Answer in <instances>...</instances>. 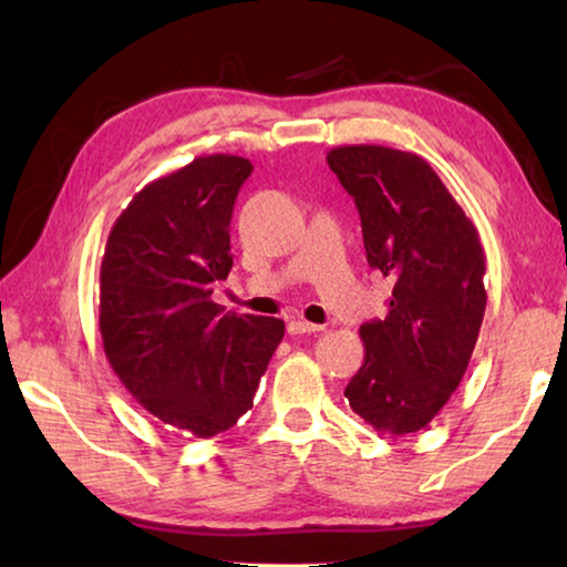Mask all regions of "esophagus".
<instances>
[{"label": "esophagus", "instance_id": "1", "mask_svg": "<svg viewBox=\"0 0 567 567\" xmlns=\"http://www.w3.org/2000/svg\"><path fill=\"white\" fill-rule=\"evenodd\" d=\"M324 328L322 324H312L307 320H290V324H287V332L290 334H312V332H322Z\"/></svg>", "mask_w": 567, "mask_h": 567}]
</instances>
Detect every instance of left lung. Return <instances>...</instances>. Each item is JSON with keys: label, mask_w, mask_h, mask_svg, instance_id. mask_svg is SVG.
Segmentation results:
<instances>
[{"label": "left lung", "mask_w": 567, "mask_h": 567, "mask_svg": "<svg viewBox=\"0 0 567 567\" xmlns=\"http://www.w3.org/2000/svg\"><path fill=\"white\" fill-rule=\"evenodd\" d=\"M328 165L358 207L370 267L392 280L385 318L360 328L364 362L344 398L382 433H417L473 354L487 302L483 245L443 179L412 152L334 147Z\"/></svg>", "instance_id": "obj_1"}]
</instances>
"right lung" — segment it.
Segmentation results:
<instances>
[{
  "mask_svg": "<svg viewBox=\"0 0 567 567\" xmlns=\"http://www.w3.org/2000/svg\"><path fill=\"white\" fill-rule=\"evenodd\" d=\"M252 165L195 157L150 182L117 217L100 270L104 354L134 400L197 437L252 408L285 322L225 312L215 282L233 270L229 219Z\"/></svg>",
  "mask_w": 567,
  "mask_h": 567,
  "instance_id": "obj_1",
  "label": "right lung"
}]
</instances>
